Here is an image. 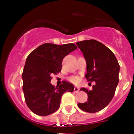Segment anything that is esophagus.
<instances>
[{"label":"esophagus","instance_id":"obj_1","mask_svg":"<svg viewBox=\"0 0 134 134\" xmlns=\"http://www.w3.org/2000/svg\"><path fill=\"white\" fill-rule=\"evenodd\" d=\"M79 90H80V89L78 88V87H75V89H74V91H75V93H78Z\"/></svg>","mask_w":134,"mask_h":134}]
</instances>
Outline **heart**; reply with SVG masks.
<instances>
[{
    "instance_id": "obj_1",
    "label": "heart",
    "mask_w": 134,
    "mask_h": 134,
    "mask_svg": "<svg viewBox=\"0 0 134 134\" xmlns=\"http://www.w3.org/2000/svg\"><path fill=\"white\" fill-rule=\"evenodd\" d=\"M80 80V78L78 76H72L69 78L70 82H71L73 83H75V84L79 83Z\"/></svg>"
}]
</instances>
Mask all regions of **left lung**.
I'll list each match as a JSON object with an SVG mask.
<instances>
[{
	"label": "left lung",
	"mask_w": 134,
	"mask_h": 134,
	"mask_svg": "<svg viewBox=\"0 0 134 134\" xmlns=\"http://www.w3.org/2000/svg\"><path fill=\"white\" fill-rule=\"evenodd\" d=\"M83 53L87 64L85 76L90 82H95L91 90L80 89L87 94L84 103H78L80 109L88 113H96L109 104L119 83L120 66L114 54L100 42L94 40L76 43Z\"/></svg>",
	"instance_id": "obj_1"
}]
</instances>
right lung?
Wrapping results in <instances>:
<instances>
[{
  "label": "right lung",
  "instance_id": "obj_1",
  "mask_svg": "<svg viewBox=\"0 0 134 134\" xmlns=\"http://www.w3.org/2000/svg\"><path fill=\"white\" fill-rule=\"evenodd\" d=\"M76 48L74 43H44L28 56L22 75L23 90L27 106L35 114H52L59 109L62 95L73 92L74 86L66 81L56 87L50 82L52 74L61 71L65 56Z\"/></svg>",
  "mask_w": 134,
  "mask_h": 134
}]
</instances>
